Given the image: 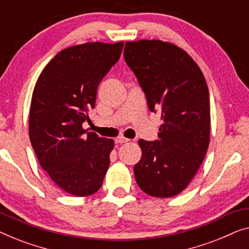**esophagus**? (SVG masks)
<instances>
[{
    "label": "esophagus",
    "mask_w": 249,
    "mask_h": 249,
    "mask_svg": "<svg viewBox=\"0 0 249 249\" xmlns=\"http://www.w3.org/2000/svg\"><path fill=\"white\" fill-rule=\"evenodd\" d=\"M128 141H129V140L124 138V136H118V138L115 139V142L118 143V144H123V143H126V142H128Z\"/></svg>",
    "instance_id": "34e87169"
}]
</instances>
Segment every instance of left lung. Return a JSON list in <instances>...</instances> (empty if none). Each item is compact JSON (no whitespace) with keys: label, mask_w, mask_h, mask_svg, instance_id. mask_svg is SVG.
Listing matches in <instances>:
<instances>
[{"label":"left lung","mask_w":249,"mask_h":249,"mask_svg":"<svg viewBox=\"0 0 249 249\" xmlns=\"http://www.w3.org/2000/svg\"><path fill=\"white\" fill-rule=\"evenodd\" d=\"M124 57L149 109L158 110L162 120L158 140H139L142 157L134 166L136 183L150 196L173 197L188 186L208 151V85L194 59L168 41H126Z\"/></svg>","instance_id":"1"}]
</instances>
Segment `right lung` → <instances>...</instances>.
I'll use <instances>...</instances> for the list:
<instances>
[{"label":"right lung","mask_w":249,"mask_h":249,"mask_svg":"<svg viewBox=\"0 0 249 249\" xmlns=\"http://www.w3.org/2000/svg\"><path fill=\"white\" fill-rule=\"evenodd\" d=\"M124 43L71 46L45 66L31 98L29 138L51 179L66 193L88 196L103 185L114 140L83 128L97 89L115 65Z\"/></svg>","instance_id":"1"}]
</instances>
